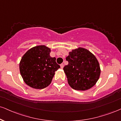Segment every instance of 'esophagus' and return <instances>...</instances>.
<instances>
[{
  "mask_svg": "<svg viewBox=\"0 0 121 121\" xmlns=\"http://www.w3.org/2000/svg\"><path fill=\"white\" fill-rule=\"evenodd\" d=\"M64 65L63 64H60V67L61 69H62V68H64Z\"/></svg>",
  "mask_w": 121,
  "mask_h": 121,
  "instance_id": "34e87169",
  "label": "esophagus"
}]
</instances>
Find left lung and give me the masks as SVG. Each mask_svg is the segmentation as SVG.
Listing matches in <instances>:
<instances>
[{
    "label": "left lung",
    "instance_id": "1",
    "mask_svg": "<svg viewBox=\"0 0 121 121\" xmlns=\"http://www.w3.org/2000/svg\"><path fill=\"white\" fill-rule=\"evenodd\" d=\"M64 67L70 86L75 90L85 91L92 87L98 81L100 68L98 61L91 52L83 48L69 52Z\"/></svg>",
    "mask_w": 121,
    "mask_h": 121
}]
</instances>
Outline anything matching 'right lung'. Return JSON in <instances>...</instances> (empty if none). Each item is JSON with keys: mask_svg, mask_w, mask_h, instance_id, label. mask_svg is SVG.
<instances>
[{"mask_svg": "<svg viewBox=\"0 0 121 121\" xmlns=\"http://www.w3.org/2000/svg\"><path fill=\"white\" fill-rule=\"evenodd\" d=\"M51 49L45 46L31 48L25 53L20 63V73L26 84L32 88L43 89L50 84L60 66L56 58L49 55Z\"/></svg>", "mask_w": 121, "mask_h": 121, "instance_id": "1", "label": "right lung"}]
</instances>
